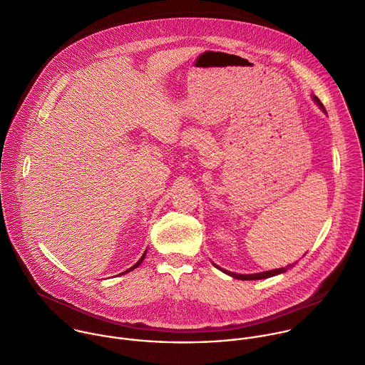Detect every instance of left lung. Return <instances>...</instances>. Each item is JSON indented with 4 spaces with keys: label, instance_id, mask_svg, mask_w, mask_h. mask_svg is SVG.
Returning a JSON list of instances; mask_svg holds the SVG:
<instances>
[{
    "label": "left lung",
    "instance_id": "8db88e82",
    "mask_svg": "<svg viewBox=\"0 0 365 365\" xmlns=\"http://www.w3.org/2000/svg\"><path fill=\"white\" fill-rule=\"evenodd\" d=\"M313 99H314V102L320 106V109L324 112V113H327V110H326V108L323 106V103L320 102V99L316 96V95H313ZM215 264V263H213ZM296 263H293V264H289V266H286V267H282V269H274V270H267V272H262V273H255V274H237V273H233V272H229V270H225V269H222V267H219L217 264H215V267L216 269H219V270H222L225 274H229L230 277H233V279H237V280H262V279H269V277H273V276H277V274H282V273H286L289 269H292L293 266H294Z\"/></svg>",
    "mask_w": 365,
    "mask_h": 365
}]
</instances>
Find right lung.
Returning <instances> with one entry per match:
<instances>
[{
	"label": "right lung",
	"mask_w": 365,
	"mask_h": 365,
	"mask_svg": "<svg viewBox=\"0 0 365 365\" xmlns=\"http://www.w3.org/2000/svg\"><path fill=\"white\" fill-rule=\"evenodd\" d=\"M145 256H146V252H145V253H143V255H142V257H140V259H139V260H138V262H136V264H133V266H132V267H130V269H128V270H125V272H123V273H129V272H130V270H133V269H136V267H139V266H140V264H142V262H143V259H145ZM123 273H120V274H123Z\"/></svg>",
	"instance_id": "right-lung-1"
}]
</instances>
